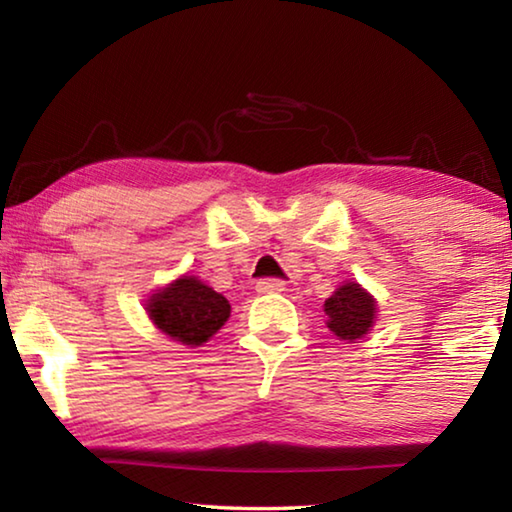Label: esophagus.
<instances>
[{
  "mask_svg": "<svg viewBox=\"0 0 512 512\" xmlns=\"http://www.w3.org/2000/svg\"><path fill=\"white\" fill-rule=\"evenodd\" d=\"M255 289H257V293H280V291H284V282L282 280H259Z\"/></svg>",
  "mask_w": 512,
  "mask_h": 512,
  "instance_id": "esophagus-1",
  "label": "esophagus"
}]
</instances>
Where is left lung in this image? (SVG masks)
Masks as SVG:
<instances>
[{
	"label": "left lung",
	"mask_w": 512,
	"mask_h": 512,
	"mask_svg": "<svg viewBox=\"0 0 512 512\" xmlns=\"http://www.w3.org/2000/svg\"><path fill=\"white\" fill-rule=\"evenodd\" d=\"M323 311L327 327L336 339L354 343L370 334L377 323V300L359 282H343L325 300Z\"/></svg>",
	"instance_id": "obj_1"
}]
</instances>
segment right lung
Masks as SVG:
<instances>
[{
  "mask_svg": "<svg viewBox=\"0 0 512 512\" xmlns=\"http://www.w3.org/2000/svg\"><path fill=\"white\" fill-rule=\"evenodd\" d=\"M146 316L169 339L198 348L230 318V302L196 275H180L146 298Z\"/></svg>",
  "mask_w": 512,
  "mask_h": 512,
  "instance_id": "obj_1",
  "label": "right lung"
}]
</instances>
